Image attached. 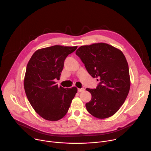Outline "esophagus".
<instances>
[{
  "label": "esophagus",
  "instance_id": "esophagus-1",
  "mask_svg": "<svg viewBox=\"0 0 151 151\" xmlns=\"http://www.w3.org/2000/svg\"><path fill=\"white\" fill-rule=\"evenodd\" d=\"M85 90L84 88H78V92H82V91H84Z\"/></svg>",
  "mask_w": 151,
  "mask_h": 151
}]
</instances>
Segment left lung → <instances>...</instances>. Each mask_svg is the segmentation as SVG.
<instances>
[{
    "label": "left lung",
    "mask_w": 151,
    "mask_h": 151,
    "mask_svg": "<svg viewBox=\"0 0 151 151\" xmlns=\"http://www.w3.org/2000/svg\"><path fill=\"white\" fill-rule=\"evenodd\" d=\"M93 78L100 82L96 89L86 88L91 94L86 103L93 116L104 119L114 115L124 104L130 88L128 63L122 52L106 43L80 47L76 51Z\"/></svg>",
    "instance_id": "obj_1"
}]
</instances>
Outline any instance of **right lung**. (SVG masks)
<instances>
[{
    "mask_svg": "<svg viewBox=\"0 0 151 151\" xmlns=\"http://www.w3.org/2000/svg\"><path fill=\"white\" fill-rule=\"evenodd\" d=\"M77 47L54 45L39 49L29 61L24 90L35 112L46 120L56 121L65 116L78 91L75 87L64 88L55 82L60 79L66 58Z\"/></svg>",
    "mask_w": 151,
    "mask_h": 151,
    "instance_id": "obj_1",
    "label": "right lung"
}]
</instances>
